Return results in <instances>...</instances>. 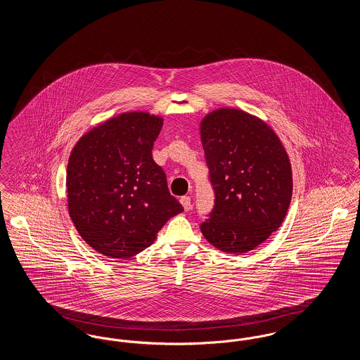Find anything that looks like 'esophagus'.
Masks as SVG:
<instances>
[{"mask_svg": "<svg viewBox=\"0 0 360 360\" xmlns=\"http://www.w3.org/2000/svg\"><path fill=\"white\" fill-rule=\"evenodd\" d=\"M181 204L184 205V209L188 212L190 209H191V200H190V197H182L181 198Z\"/></svg>", "mask_w": 360, "mask_h": 360, "instance_id": "esophagus-1", "label": "esophagus"}]
</instances>
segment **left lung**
I'll use <instances>...</instances> for the list:
<instances>
[{
    "label": "left lung",
    "mask_w": 360,
    "mask_h": 360,
    "mask_svg": "<svg viewBox=\"0 0 360 360\" xmlns=\"http://www.w3.org/2000/svg\"><path fill=\"white\" fill-rule=\"evenodd\" d=\"M201 141L214 193L201 232L224 252L251 251L288 213L292 193L289 156L266 122L238 109L205 116Z\"/></svg>",
    "instance_id": "left-lung-1"
}]
</instances>
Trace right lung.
<instances>
[{"mask_svg":"<svg viewBox=\"0 0 360 360\" xmlns=\"http://www.w3.org/2000/svg\"><path fill=\"white\" fill-rule=\"evenodd\" d=\"M160 117L143 112L105 121L79 139L68 165L69 213L96 251L135 257L184 206L172 197L166 174L153 159Z\"/></svg>","mask_w":360,"mask_h":360,"instance_id":"obj_1","label":"right lung"}]
</instances>
